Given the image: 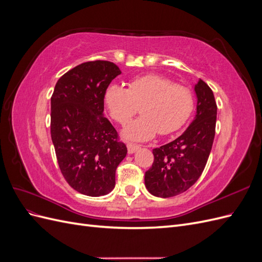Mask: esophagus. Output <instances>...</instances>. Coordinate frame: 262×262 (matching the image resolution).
I'll return each instance as SVG.
<instances>
[{"label": "esophagus", "instance_id": "esophagus-1", "mask_svg": "<svg viewBox=\"0 0 262 262\" xmlns=\"http://www.w3.org/2000/svg\"><path fill=\"white\" fill-rule=\"evenodd\" d=\"M126 147H128V153H129V154L136 153L137 150L140 148V146H139V145H137V144H132V143H128V144H126Z\"/></svg>", "mask_w": 262, "mask_h": 262}]
</instances>
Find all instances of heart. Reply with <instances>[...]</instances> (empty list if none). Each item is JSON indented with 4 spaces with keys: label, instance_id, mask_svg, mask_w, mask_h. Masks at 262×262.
I'll list each match as a JSON object with an SVG mask.
<instances>
[{
    "label": "heart",
    "instance_id": "heart-1",
    "mask_svg": "<svg viewBox=\"0 0 262 262\" xmlns=\"http://www.w3.org/2000/svg\"><path fill=\"white\" fill-rule=\"evenodd\" d=\"M105 104L113 119L124 124L139 112L142 116L122 131L126 140L147 141L157 132L163 136L179 130L191 115L194 98L189 89L167 77L148 74L134 78L128 89L112 84L105 92Z\"/></svg>",
    "mask_w": 262,
    "mask_h": 262
}]
</instances>
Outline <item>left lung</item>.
I'll return each mask as SVG.
<instances>
[{"label":"left lung","mask_w":262,"mask_h":262,"mask_svg":"<svg viewBox=\"0 0 262 262\" xmlns=\"http://www.w3.org/2000/svg\"><path fill=\"white\" fill-rule=\"evenodd\" d=\"M193 90L196 112L192 122L179 138L153 149L154 162L144 181L155 196L170 198L187 191L207 165L215 136L217 107L207 83L199 80Z\"/></svg>","instance_id":"8db88e82"}]
</instances>
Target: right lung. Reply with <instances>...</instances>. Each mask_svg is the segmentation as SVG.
I'll list each match as a JSON object with an SVG mask.
<instances>
[{
	"instance_id": "obj_1",
	"label": "right lung",
	"mask_w": 262,
	"mask_h": 262,
	"mask_svg": "<svg viewBox=\"0 0 262 262\" xmlns=\"http://www.w3.org/2000/svg\"><path fill=\"white\" fill-rule=\"evenodd\" d=\"M121 71L109 61L70 70L51 97V139L63 177L77 192L105 195L116 185V169L126 155L113 124L104 117L105 92Z\"/></svg>"
}]
</instances>
